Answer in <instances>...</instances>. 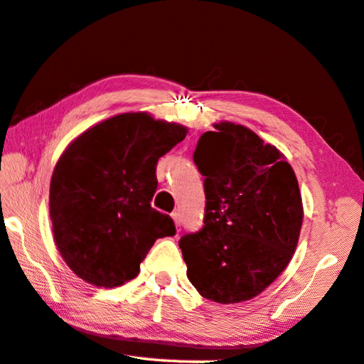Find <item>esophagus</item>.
<instances>
[{
    "label": "esophagus",
    "mask_w": 364,
    "mask_h": 364,
    "mask_svg": "<svg viewBox=\"0 0 364 364\" xmlns=\"http://www.w3.org/2000/svg\"><path fill=\"white\" fill-rule=\"evenodd\" d=\"M171 218H173L175 226L176 228H181V216H180V213H178V211H173V213H171Z\"/></svg>",
    "instance_id": "1"
}]
</instances>
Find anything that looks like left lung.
<instances>
[{"label":"left lung","mask_w":364,"mask_h":364,"mask_svg":"<svg viewBox=\"0 0 364 364\" xmlns=\"http://www.w3.org/2000/svg\"><path fill=\"white\" fill-rule=\"evenodd\" d=\"M199 138L194 162L205 176L203 226L180 239L188 279L220 304L262 293L299 240L302 199L296 175L279 149L253 130L215 124Z\"/></svg>","instance_id":"1"}]
</instances>
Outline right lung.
<instances>
[{
    "label": "right lung",
    "mask_w": 364,
    "mask_h": 364,
    "mask_svg": "<svg viewBox=\"0 0 364 364\" xmlns=\"http://www.w3.org/2000/svg\"><path fill=\"white\" fill-rule=\"evenodd\" d=\"M186 134L148 113H124L65 149L52 173L49 211L55 245L77 277L121 287L138 275L157 239L176 234L173 220L151 200L157 161Z\"/></svg>",
    "instance_id": "add662e5"
}]
</instances>
